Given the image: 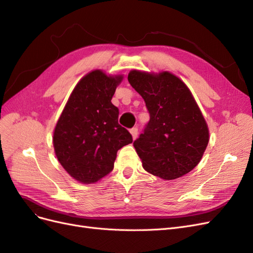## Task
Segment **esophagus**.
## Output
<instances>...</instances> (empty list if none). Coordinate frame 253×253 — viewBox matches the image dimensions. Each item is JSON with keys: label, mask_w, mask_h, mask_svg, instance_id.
I'll return each mask as SVG.
<instances>
[{"label": "esophagus", "mask_w": 253, "mask_h": 253, "mask_svg": "<svg viewBox=\"0 0 253 253\" xmlns=\"http://www.w3.org/2000/svg\"><path fill=\"white\" fill-rule=\"evenodd\" d=\"M129 133L132 134L133 139H136L137 135H138V128H137V127H132L131 129H129Z\"/></svg>", "instance_id": "obj_1"}]
</instances>
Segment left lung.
Returning <instances> with one entry per match:
<instances>
[{"label":"left lung","instance_id":"obj_1","mask_svg":"<svg viewBox=\"0 0 253 253\" xmlns=\"http://www.w3.org/2000/svg\"><path fill=\"white\" fill-rule=\"evenodd\" d=\"M127 80L150 113L133 143L143 169L166 180L192 171L208 145L209 128L189 87L170 72L132 70Z\"/></svg>","mask_w":253,"mask_h":253}]
</instances>
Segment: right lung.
<instances>
[{"instance_id":"right-lung-1","label":"right lung","mask_w":253,"mask_h":253,"mask_svg":"<svg viewBox=\"0 0 253 253\" xmlns=\"http://www.w3.org/2000/svg\"><path fill=\"white\" fill-rule=\"evenodd\" d=\"M122 79V75L101 70L86 74L73 89L53 129L59 163L81 183H94L108 175L117 151L133 141L118 124L119 110L111 102Z\"/></svg>"}]
</instances>
